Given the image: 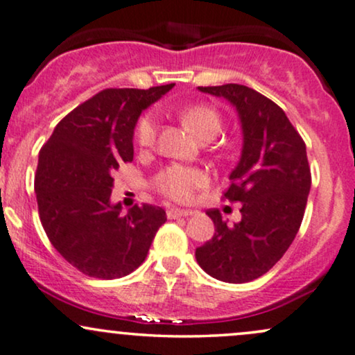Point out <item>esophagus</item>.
Instances as JSON below:
<instances>
[{
  "label": "esophagus",
  "mask_w": 355,
  "mask_h": 355,
  "mask_svg": "<svg viewBox=\"0 0 355 355\" xmlns=\"http://www.w3.org/2000/svg\"><path fill=\"white\" fill-rule=\"evenodd\" d=\"M192 211H186V209H168V218H179L192 216Z\"/></svg>",
  "instance_id": "1"
}]
</instances>
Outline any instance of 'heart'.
Here are the masks:
<instances>
[{
  "instance_id": "obj_1",
  "label": "heart",
  "mask_w": 355,
  "mask_h": 355,
  "mask_svg": "<svg viewBox=\"0 0 355 355\" xmlns=\"http://www.w3.org/2000/svg\"><path fill=\"white\" fill-rule=\"evenodd\" d=\"M182 120L200 139H212L222 130V116L211 105H192L181 112ZM157 137V118L155 113H144L135 128V141L141 150L155 146ZM209 174L202 168L184 164H169L155 174L153 187L161 196L174 202H187L194 192L207 184Z\"/></svg>"
}]
</instances>
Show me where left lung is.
<instances>
[{
    "label": "left lung",
    "instance_id": "left-lung-1",
    "mask_svg": "<svg viewBox=\"0 0 355 355\" xmlns=\"http://www.w3.org/2000/svg\"><path fill=\"white\" fill-rule=\"evenodd\" d=\"M199 90L229 100L242 121V156L222 196L242 202V220L227 225L218 209H209L216 234L196 248V258L220 282L247 283L273 268L298 234L311 189L306 144L282 108L250 87Z\"/></svg>",
    "mask_w": 355,
    "mask_h": 355
}]
</instances>
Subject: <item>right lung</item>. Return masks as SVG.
Here are the masks:
<instances>
[{
	"label": "right lung",
	"instance_id": "right-lung-1",
	"mask_svg": "<svg viewBox=\"0 0 355 355\" xmlns=\"http://www.w3.org/2000/svg\"><path fill=\"white\" fill-rule=\"evenodd\" d=\"M174 84L151 89H105L57 123L39 151L34 178L39 218L54 245L78 271L113 279L143 263L166 212L110 204L113 174L133 161L139 113Z\"/></svg>",
	"mask_w": 355,
	"mask_h": 355
}]
</instances>
